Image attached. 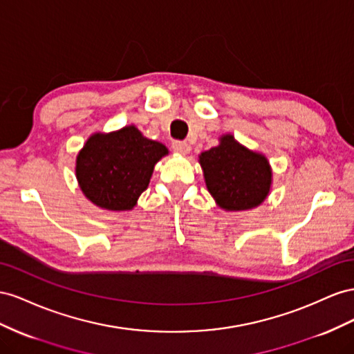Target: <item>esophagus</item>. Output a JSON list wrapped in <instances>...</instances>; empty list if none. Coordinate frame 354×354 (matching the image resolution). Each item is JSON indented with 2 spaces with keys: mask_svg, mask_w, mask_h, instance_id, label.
<instances>
[{
  "mask_svg": "<svg viewBox=\"0 0 354 354\" xmlns=\"http://www.w3.org/2000/svg\"><path fill=\"white\" fill-rule=\"evenodd\" d=\"M171 148L179 154H188L191 151L189 144L185 142V140H174V142H171Z\"/></svg>",
  "mask_w": 354,
  "mask_h": 354,
  "instance_id": "34e87169",
  "label": "esophagus"
}]
</instances>
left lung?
I'll return each instance as SVG.
<instances>
[{"mask_svg":"<svg viewBox=\"0 0 354 354\" xmlns=\"http://www.w3.org/2000/svg\"><path fill=\"white\" fill-rule=\"evenodd\" d=\"M209 193L225 210H246L261 205L271 185V169L264 156L237 144L231 135L200 156Z\"/></svg>","mask_w":354,"mask_h":354,"instance_id":"8db88e82","label":"left lung"}]
</instances>
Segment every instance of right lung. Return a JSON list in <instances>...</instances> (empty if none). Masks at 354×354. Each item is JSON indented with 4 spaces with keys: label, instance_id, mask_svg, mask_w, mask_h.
I'll return each mask as SVG.
<instances>
[{
    "label": "right lung",
    "instance_id": "add662e5",
    "mask_svg": "<svg viewBox=\"0 0 354 354\" xmlns=\"http://www.w3.org/2000/svg\"><path fill=\"white\" fill-rule=\"evenodd\" d=\"M167 148L135 126L96 133L77 157L75 174L84 196L108 210H130L147 189L157 161Z\"/></svg>",
    "mask_w": 354,
    "mask_h": 354
}]
</instances>
